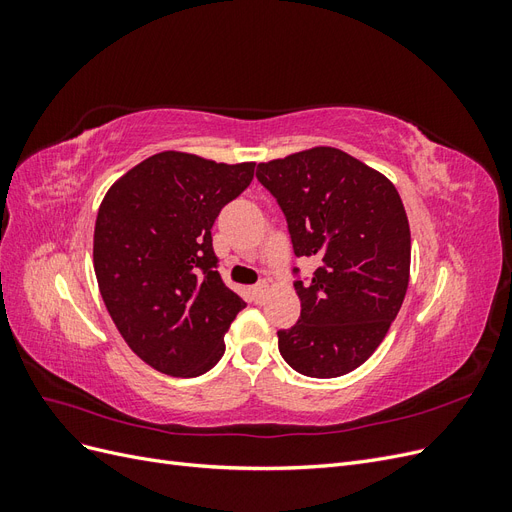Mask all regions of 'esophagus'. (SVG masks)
Listing matches in <instances>:
<instances>
[{"label":"esophagus","mask_w":512,"mask_h":512,"mask_svg":"<svg viewBox=\"0 0 512 512\" xmlns=\"http://www.w3.org/2000/svg\"><path fill=\"white\" fill-rule=\"evenodd\" d=\"M267 290H269V282H258L256 286H252V294H254V299H256L258 303H262V299H265Z\"/></svg>","instance_id":"obj_1"}]
</instances>
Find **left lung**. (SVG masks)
Segmentation results:
<instances>
[{
  "instance_id": "obj_1",
  "label": "left lung",
  "mask_w": 512,
  "mask_h": 512,
  "mask_svg": "<svg viewBox=\"0 0 512 512\" xmlns=\"http://www.w3.org/2000/svg\"><path fill=\"white\" fill-rule=\"evenodd\" d=\"M256 177L286 215L294 254L318 260L312 282H294L301 318L277 331L280 352L303 376H344L376 352L404 303V203L382 173L335 147L260 162Z\"/></svg>"
}]
</instances>
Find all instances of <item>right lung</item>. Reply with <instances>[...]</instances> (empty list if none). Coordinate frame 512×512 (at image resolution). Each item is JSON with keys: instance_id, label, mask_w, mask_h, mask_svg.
Masks as SVG:
<instances>
[{"instance_id": "right-lung-1", "label": "right lung", "mask_w": 512, "mask_h": 512, "mask_svg": "<svg viewBox=\"0 0 512 512\" xmlns=\"http://www.w3.org/2000/svg\"><path fill=\"white\" fill-rule=\"evenodd\" d=\"M254 166L162 151L102 198L94 230L100 294L132 352L166 376L209 371L245 307L215 269L211 228L250 185Z\"/></svg>"}]
</instances>
